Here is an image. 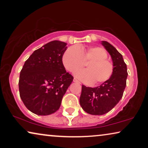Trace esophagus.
<instances>
[{
	"instance_id": "esophagus-1",
	"label": "esophagus",
	"mask_w": 148,
	"mask_h": 148,
	"mask_svg": "<svg viewBox=\"0 0 148 148\" xmlns=\"http://www.w3.org/2000/svg\"><path fill=\"white\" fill-rule=\"evenodd\" d=\"M73 82H76V83H80L77 79L76 78H74V79H73Z\"/></svg>"
}]
</instances>
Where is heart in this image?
Listing matches in <instances>:
<instances>
[{"label":"heart","mask_w":148,"mask_h":148,"mask_svg":"<svg viewBox=\"0 0 148 148\" xmlns=\"http://www.w3.org/2000/svg\"><path fill=\"white\" fill-rule=\"evenodd\" d=\"M107 57L108 54L102 47L73 46L65 50L62 60L64 67L72 73L82 69L84 62H88L86 69L78 71L75 75L88 84H100L107 82L114 72V64Z\"/></svg>","instance_id":"1"}]
</instances>
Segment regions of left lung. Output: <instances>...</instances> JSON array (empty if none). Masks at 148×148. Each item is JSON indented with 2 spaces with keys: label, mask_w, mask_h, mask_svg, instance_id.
Masks as SVG:
<instances>
[{
  "label": "left lung",
  "mask_w": 148,
  "mask_h": 148,
  "mask_svg": "<svg viewBox=\"0 0 148 148\" xmlns=\"http://www.w3.org/2000/svg\"><path fill=\"white\" fill-rule=\"evenodd\" d=\"M102 44L110 54L114 72L107 82L96 88L82 85L80 105L84 111L92 115L106 114L118 104L123 97L128 75L122 54L108 42L102 41Z\"/></svg>",
  "instance_id": "obj_1"
}]
</instances>
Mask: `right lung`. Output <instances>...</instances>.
Listing matches in <instances>:
<instances>
[{"label": "right lung", "instance_id": "obj_1", "mask_svg": "<svg viewBox=\"0 0 148 148\" xmlns=\"http://www.w3.org/2000/svg\"><path fill=\"white\" fill-rule=\"evenodd\" d=\"M66 43L54 40L36 50L20 72L19 90L28 110L49 115L59 109L62 97L73 79L62 64Z\"/></svg>", "mask_w": 148, "mask_h": 148}]
</instances>
